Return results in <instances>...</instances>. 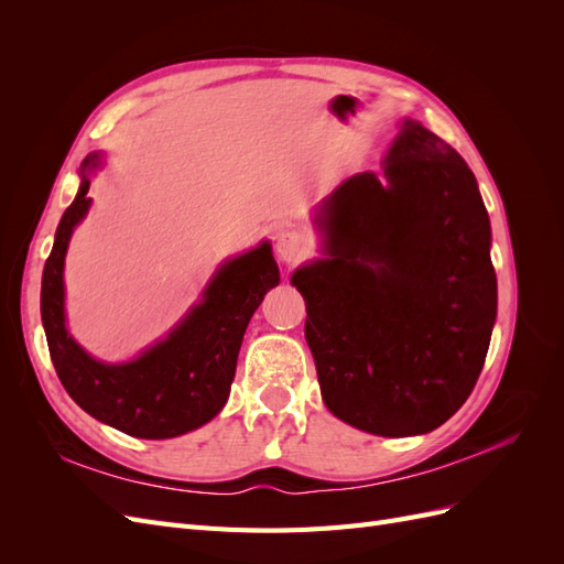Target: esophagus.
Returning <instances> with one entry per match:
<instances>
[{
  "label": "esophagus",
  "instance_id": "esophagus-1",
  "mask_svg": "<svg viewBox=\"0 0 564 564\" xmlns=\"http://www.w3.org/2000/svg\"><path fill=\"white\" fill-rule=\"evenodd\" d=\"M278 253L284 263H296L305 253V237L296 230H284L278 237Z\"/></svg>",
  "mask_w": 564,
  "mask_h": 564
}]
</instances>
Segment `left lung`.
I'll list each match as a JSON object with an SVG mask.
<instances>
[{
  "instance_id": "8db88e82",
  "label": "left lung",
  "mask_w": 564,
  "mask_h": 564,
  "mask_svg": "<svg viewBox=\"0 0 564 564\" xmlns=\"http://www.w3.org/2000/svg\"><path fill=\"white\" fill-rule=\"evenodd\" d=\"M383 176L324 202L329 259L294 272L322 400L355 429L404 437L458 412L480 377L497 272L489 216L458 152L404 122Z\"/></svg>"
}]
</instances>
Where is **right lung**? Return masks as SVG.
Returning <instances> with one entry per match:
<instances>
[{"label": "right lung", "instance_id": "obj_1", "mask_svg": "<svg viewBox=\"0 0 564 564\" xmlns=\"http://www.w3.org/2000/svg\"><path fill=\"white\" fill-rule=\"evenodd\" d=\"M98 155L84 160V172ZM89 176L82 174L65 209L42 275V322L51 362L63 388L84 412L133 437H176L212 421L224 409L235 379L247 324L268 289L280 282L270 245L247 251L218 270L204 301L166 340L129 365H100L65 329L63 261L73 228L87 214Z\"/></svg>", "mask_w": 564, "mask_h": 564}]
</instances>
